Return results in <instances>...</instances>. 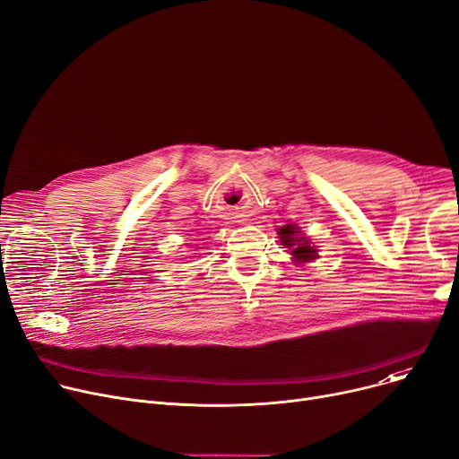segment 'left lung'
Wrapping results in <instances>:
<instances>
[{
	"label": "left lung",
	"instance_id": "1",
	"mask_svg": "<svg viewBox=\"0 0 459 459\" xmlns=\"http://www.w3.org/2000/svg\"><path fill=\"white\" fill-rule=\"evenodd\" d=\"M277 234H279L281 244L284 247H288V249H292L290 255L294 256V262L303 264V262H310V260L318 258L316 247L312 246L310 239H307L301 234L299 227H296V225H284V227H281L277 230Z\"/></svg>",
	"mask_w": 459,
	"mask_h": 459
}]
</instances>
